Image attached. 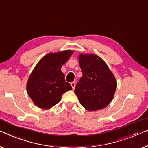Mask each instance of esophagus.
<instances>
[{
	"label": "esophagus",
	"instance_id": "obj_1",
	"mask_svg": "<svg viewBox=\"0 0 148 148\" xmlns=\"http://www.w3.org/2000/svg\"><path fill=\"white\" fill-rule=\"evenodd\" d=\"M75 82H71V87H72V88H73V89H75Z\"/></svg>",
	"mask_w": 148,
	"mask_h": 148
}]
</instances>
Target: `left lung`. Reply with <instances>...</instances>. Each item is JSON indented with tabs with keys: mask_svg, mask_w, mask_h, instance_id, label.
Instances as JSON below:
<instances>
[{
	"mask_svg": "<svg viewBox=\"0 0 148 148\" xmlns=\"http://www.w3.org/2000/svg\"><path fill=\"white\" fill-rule=\"evenodd\" d=\"M82 71L81 77L75 88L80 103L89 111L106 108L110 103L116 90L117 82L108 66L96 55L79 56Z\"/></svg>",
	"mask_w": 148,
	"mask_h": 148,
	"instance_id": "1",
	"label": "left lung"
}]
</instances>
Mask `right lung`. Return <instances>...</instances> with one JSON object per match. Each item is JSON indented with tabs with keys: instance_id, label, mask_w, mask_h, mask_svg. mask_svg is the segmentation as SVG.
Segmentation results:
<instances>
[{
	"instance_id": "1",
	"label": "right lung",
	"mask_w": 148,
	"mask_h": 148,
	"mask_svg": "<svg viewBox=\"0 0 148 148\" xmlns=\"http://www.w3.org/2000/svg\"><path fill=\"white\" fill-rule=\"evenodd\" d=\"M73 53L67 50L49 53L40 60L32 71L27 81V93L38 108H51L60 101L63 93L72 90L61 69Z\"/></svg>"
}]
</instances>
